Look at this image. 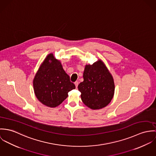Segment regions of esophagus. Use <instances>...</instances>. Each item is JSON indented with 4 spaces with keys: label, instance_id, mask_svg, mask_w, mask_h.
<instances>
[{
    "label": "esophagus",
    "instance_id": "34e87169",
    "mask_svg": "<svg viewBox=\"0 0 156 156\" xmlns=\"http://www.w3.org/2000/svg\"><path fill=\"white\" fill-rule=\"evenodd\" d=\"M74 84H75V85L76 88H77L78 86V81H75V82L74 83Z\"/></svg>",
    "mask_w": 156,
    "mask_h": 156
}]
</instances>
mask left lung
<instances>
[{"label":"left lung","instance_id":"obj_1","mask_svg":"<svg viewBox=\"0 0 156 156\" xmlns=\"http://www.w3.org/2000/svg\"><path fill=\"white\" fill-rule=\"evenodd\" d=\"M83 82L78 86L83 102L92 109L106 106L113 98L115 91L114 78L102 60L86 65Z\"/></svg>","mask_w":156,"mask_h":156}]
</instances>
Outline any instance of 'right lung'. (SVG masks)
Wrapping results in <instances>:
<instances>
[{
    "instance_id": "obj_1",
    "label": "right lung",
    "mask_w": 156,
    "mask_h": 156,
    "mask_svg": "<svg viewBox=\"0 0 156 156\" xmlns=\"http://www.w3.org/2000/svg\"><path fill=\"white\" fill-rule=\"evenodd\" d=\"M37 99L48 107L55 108L62 104L68 96V92L75 88L70 81L61 62L49 54L44 59L33 81Z\"/></svg>"
}]
</instances>
